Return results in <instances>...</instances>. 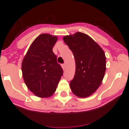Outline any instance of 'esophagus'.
<instances>
[{
    "mask_svg": "<svg viewBox=\"0 0 129 129\" xmlns=\"http://www.w3.org/2000/svg\"><path fill=\"white\" fill-rule=\"evenodd\" d=\"M61 67H62V69H63V70H64V69H65L66 67H65V64H62V65H61Z\"/></svg>",
    "mask_w": 129,
    "mask_h": 129,
    "instance_id": "34e87169",
    "label": "esophagus"
}]
</instances>
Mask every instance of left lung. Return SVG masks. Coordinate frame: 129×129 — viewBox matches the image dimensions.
<instances>
[{
	"label": "left lung",
	"mask_w": 129,
	"mask_h": 129,
	"mask_svg": "<svg viewBox=\"0 0 129 129\" xmlns=\"http://www.w3.org/2000/svg\"><path fill=\"white\" fill-rule=\"evenodd\" d=\"M63 40L73 52L75 61V75L70 83L71 90L80 98L89 96L103 81L106 70L104 52L84 33L67 35Z\"/></svg>",
	"instance_id": "1"
}]
</instances>
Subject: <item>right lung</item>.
Segmentation results:
<instances>
[{
  "label": "right lung",
  "instance_id": "1",
  "mask_svg": "<svg viewBox=\"0 0 129 129\" xmlns=\"http://www.w3.org/2000/svg\"><path fill=\"white\" fill-rule=\"evenodd\" d=\"M57 37L49 34L39 35L30 45L22 63L23 80L28 89L40 98L55 93L63 74L52 48Z\"/></svg>",
  "mask_w": 129,
  "mask_h": 129
}]
</instances>
